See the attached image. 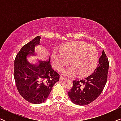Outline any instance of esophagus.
I'll use <instances>...</instances> for the list:
<instances>
[{"label":"esophagus","instance_id":"1","mask_svg":"<svg viewBox=\"0 0 121 121\" xmlns=\"http://www.w3.org/2000/svg\"><path fill=\"white\" fill-rule=\"evenodd\" d=\"M59 79H60V80H64V79H65L66 78L65 77H62V76H60V78H59Z\"/></svg>","mask_w":121,"mask_h":121}]
</instances>
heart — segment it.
<instances>
[{
	"mask_svg": "<svg viewBox=\"0 0 121 121\" xmlns=\"http://www.w3.org/2000/svg\"><path fill=\"white\" fill-rule=\"evenodd\" d=\"M70 60V66L63 69L64 75L79 77L90 75L95 70L99 60V52L92 44L83 41H74L64 44L59 49H54L51 56V63L56 70H60L67 65Z\"/></svg>",
	"mask_w": 121,
	"mask_h": 121,
	"instance_id": "obj_1",
	"label": "heart"
}]
</instances>
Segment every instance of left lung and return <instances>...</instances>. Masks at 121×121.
I'll return each mask as SVG.
<instances>
[{"label":"left lung","mask_w":121,"mask_h":121,"mask_svg":"<svg viewBox=\"0 0 121 121\" xmlns=\"http://www.w3.org/2000/svg\"><path fill=\"white\" fill-rule=\"evenodd\" d=\"M99 63L90 76L80 81H73L72 89L68 94L74 104L81 106L88 105L101 94L107 80L109 67L108 58L104 50Z\"/></svg>","instance_id":"1"}]
</instances>
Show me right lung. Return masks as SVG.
<instances>
[{
  "label": "right lung",
  "mask_w": 121,
  "mask_h": 121,
  "mask_svg": "<svg viewBox=\"0 0 121 121\" xmlns=\"http://www.w3.org/2000/svg\"><path fill=\"white\" fill-rule=\"evenodd\" d=\"M37 36L25 44L15 59L14 77L16 87L25 100L32 104L45 101L53 85L59 80V75L52 68L50 57L47 61L31 63L29 58L35 53V47L40 43Z\"/></svg>",
  "instance_id": "1"
}]
</instances>
